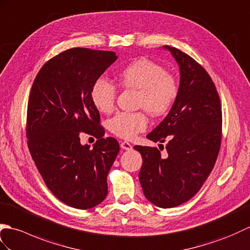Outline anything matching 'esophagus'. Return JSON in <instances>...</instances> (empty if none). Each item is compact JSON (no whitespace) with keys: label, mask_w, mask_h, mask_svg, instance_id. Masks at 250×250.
<instances>
[{"label":"esophagus","mask_w":250,"mask_h":250,"mask_svg":"<svg viewBox=\"0 0 250 250\" xmlns=\"http://www.w3.org/2000/svg\"><path fill=\"white\" fill-rule=\"evenodd\" d=\"M120 146H121V147H122V148L125 149V151H130V149L132 148V146H131V144H130L129 142H127V141H121Z\"/></svg>","instance_id":"obj_1"}]
</instances>
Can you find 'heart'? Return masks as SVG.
<instances>
[{"label":"heart","instance_id":"heart-1","mask_svg":"<svg viewBox=\"0 0 250 250\" xmlns=\"http://www.w3.org/2000/svg\"><path fill=\"white\" fill-rule=\"evenodd\" d=\"M119 85L138 91L137 106L155 118L167 114L179 96L180 84L176 77L147 59H137L116 75ZM91 101L99 112L109 114L115 108L116 87L110 81L99 78L91 88ZM143 112H120L109 121L108 127L122 139H132L147 127Z\"/></svg>","mask_w":250,"mask_h":250}]
</instances>
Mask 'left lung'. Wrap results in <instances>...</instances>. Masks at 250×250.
I'll use <instances>...</instances> for the list:
<instances>
[{"mask_svg": "<svg viewBox=\"0 0 250 250\" xmlns=\"http://www.w3.org/2000/svg\"><path fill=\"white\" fill-rule=\"evenodd\" d=\"M164 48L180 66L179 96L146 138L162 143L168 139L167 153L142 146L135 149L143 159L139 180L144 196L159 208H170L195 196L212 172L221 144L223 114L218 92L208 71L181 50Z\"/></svg>", "mask_w": 250, "mask_h": 250, "instance_id": "8db88e82", "label": "left lung"}]
</instances>
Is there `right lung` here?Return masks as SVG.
Returning a JSON list of instances; mask_svg holds the SVG:
<instances>
[{"label":"right lung","instance_id":"add662e5","mask_svg":"<svg viewBox=\"0 0 250 250\" xmlns=\"http://www.w3.org/2000/svg\"><path fill=\"white\" fill-rule=\"evenodd\" d=\"M116 59L112 51L65 50L45 63L31 88L27 146L47 187L71 208H92L107 196V176L120 146L104 138L91 88ZM80 132L98 138L93 149L80 143Z\"/></svg>","mask_w":250,"mask_h":250}]
</instances>
